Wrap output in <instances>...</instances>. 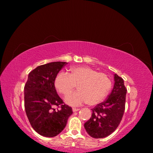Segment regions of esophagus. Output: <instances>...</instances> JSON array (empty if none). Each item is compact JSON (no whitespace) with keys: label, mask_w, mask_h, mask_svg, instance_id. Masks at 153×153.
Returning a JSON list of instances; mask_svg holds the SVG:
<instances>
[{"label":"esophagus","mask_w":153,"mask_h":153,"mask_svg":"<svg viewBox=\"0 0 153 153\" xmlns=\"http://www.w3.org/2000/svg\"><path fill=\"white\" fill-rule=\"evenodd\" d=\"M72 110H73V112H77V111H78L80 109L79 108H73Z\"/></svg>","instance_id":"34e87169"}]
</instances>
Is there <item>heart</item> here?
Segmentation results:
<instances>
[{
	"label": "heart",
	"instance_id": "obj_1",
	"mask_svg": "<svg viewBox=\"0 0 153 153\" xmlns=\"http://www.w3.org/2000/svg\"><path fill=\"white\" fill-rule=\"evenodd\" d=\"M54 84L59 93L64 96L70 94L77 85L78 91L65 98L68 105L76 106L89 103L93 106L107 96L112 82L106 74L89 66H81L71 67L68 74L58 73Z\"/></svg>",
	"mask_w": 153,
	"mask_h": 153
}]
</instances>
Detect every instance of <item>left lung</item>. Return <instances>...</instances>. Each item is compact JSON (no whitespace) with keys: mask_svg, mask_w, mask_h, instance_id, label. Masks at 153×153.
Segmentation results:
<instances>
[{"mask_svg":"<svg viewBox=\"0 0 153 153\" xmlns=\"http://www.w3.org/2000/svg\"><path fill=\"white\" fill-rule=\"evenodd\" d=\"M114 88L107 99L91 109V117L84 124L87 133L91 137L101 138L110 135L121 121L127 89L123 79L117 74H114Z\"/></svg>","mask_w":153,"mask_h":153,"instance_id":"obj_1","label":"left lung"}]
</instances>
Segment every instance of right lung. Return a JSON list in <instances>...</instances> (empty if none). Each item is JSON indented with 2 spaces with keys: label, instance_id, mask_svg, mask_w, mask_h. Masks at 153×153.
<instances>
[{
  "label": "right lung",
  "instance_id": "right-lung-1",
  "mask_svg": "<svg viewBox=\"0 0 153 153\" xmlns=\"http://www.w3.org/2000/svg\"><path fill=\"white\" fill-rule=\"evenodd\" d=\"M67 64L53 62L38 66L29 73L24 87L27 116L32 128L44 137L59 135L73 114L71 107L64 104L57 94L54 85L55 77Z\"/></svg>",
  "mask_w": 153,
  "mask_h": 153
}]
</instances>
